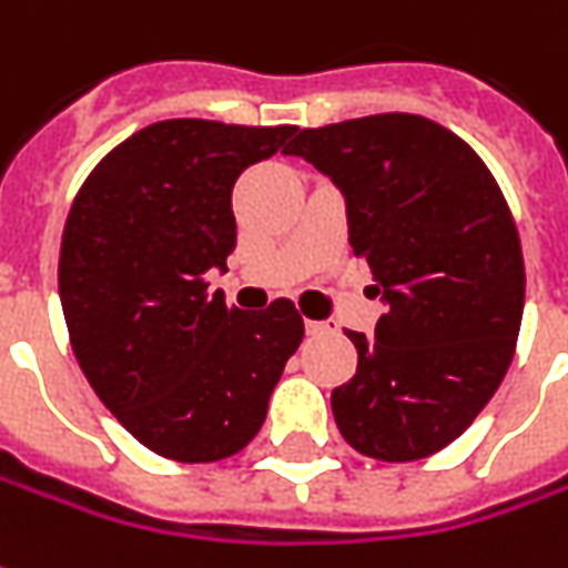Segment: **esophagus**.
<instances>
[{"label": "esophagus", "instance_id": "esophagus-1", "mask_svg": "<svg viewBox=\"0 0 568 568\" xmlns=\"http://www.w3.org/2000/svg\"><path fill=\"white\" fill-rule=\"evenodd\" d=\"M304 329H307V335H323L329 333V323H323V320H304Z\"/></svg>", "mask_w": 568, "mask_h": 568}]
</instances>
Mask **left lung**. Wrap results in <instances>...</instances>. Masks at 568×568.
<instances>
[{
    "label": "left lung",
    "instance_id": "obj_1",
    "mask_svg": "<svg viewBox=\"0 0 568 568\" xmlns=\"http://www.w3.org/2000/svg\"><path fill=\"white\" fill-rule=\"evenodd\" d=\"M285 154L342 189L351 248L385 301L376 338L348 333L357 373L333 392L338 432L373 460H423L510 369L526 264L507 199L457 133L419 114L301 130Z\"/></svg>",
    "mask_w": 568,
    "mask_h": 568
}]
</instances>
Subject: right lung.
I'll list each match as a JSON object with an SVG mask.
<instances>
[{"mask_svg": "<svg viewBox=\"0 0 568 568\" xmlns=\"http://www.w3.org/2000/svg\"><path fill=\"white\" fill-rule=\"evenodd\" d=\"M292 133L158 121L111 149L71 204L58 295L77 364L123 429L168 460L248 445L304 338L288 298L252 314L207 292V270L235 248L239 173Z\"/></svg>", "mask_w": 568, "mask_h": 568, "instance_id": "obj_1", "label": "right lung"}]
</instances>
